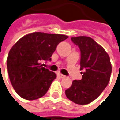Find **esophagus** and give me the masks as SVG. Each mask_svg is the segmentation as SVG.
Segmentation results:
<instances>
[{"label": "esophagus", "instance_id": "1", "mask_svg": "<svg viewBox=\"0 0 120 120\" xmlns=\"http://www.w3.org/2000/svg\"><path fill=\"white\" fill-rule=\"evenodd\" d=\"M57 77H59L60 78H65V76L64 75H63V74H61V73H60V72H58V73L57 74Z\"/></svg>", "mask_w": 120, "mask_h": 120}]
</instances>
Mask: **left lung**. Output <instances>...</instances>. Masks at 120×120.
Segmentation results:
<instances>
[{"label":"left lung","instance_id":"8db88e82","mask_svg":"<svg viewBox=\"0 0 120 120\" xmlns=\"http://www.w3.org/2000/svg\"><path fill=\"white\" fill-rule=\"evenodd\" d=\"M80 50L82 78L73 80L65 90L67 98L78 105H87L98 98L109 83L112 65L108 54L92 38L79 36L71 38Z\"/></svg>","mask_w":120,"mask_h":120}]
</instances>
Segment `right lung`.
Returning a JSON list of instances; mask_svg holds the SVG:
<instances>
[{"mask_svg": "<svg viewBox=\"0 0 120 120\" xmlns=\"http://www.w3.org/2000/svg\"><path fill=\"white\" fill-rule=\"evenodd\" d=\"M68 38L60 34L32 33L11 48L7 68L12 86L19 96L34 100L45 95L56 75L42 67L41 62L50 61L57 45Z\"/></svg>", "mask_w": 120, "mask_h": 120, "instance_id": "add662e5", "label": "right lung"}]
</instances>
